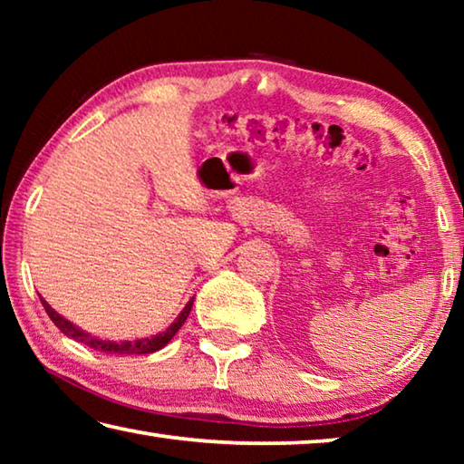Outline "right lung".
Returning <instances> with one entry per match:
<instances>
[{
	"label": "right lung",
	"mask_w": 464,
	"mask_h": 464,
	"mask_svg": "<svg viewBox=\"0 0 464 464\" xmlns=\"http://www.w3.org/2000/svg\"><path fill=\"white\" fill-rule=\"evenodd\" d=\"M41 303H43L46 315L51 317L53 324L57 325L63 334H65L67 337H72V340H75V342H82V343L90 345V348L98 350V352H106V354H151V352H157V350L166 348L171 337H174V335L178 334V329L184 325V321L188 319V315H190V311H192L194 298H190V301H188L184 311L179 313L174 324H171V325L166 329V332L157 334V335H153V337H143V340H132V342L98 340V337L85 334L83 329L73 325L72 321H67L65 317H61L59 313L54 311V309L51 307V304L44 301V298H41Z\"/></svg>",
	"instance_id": "1"
}]
</instances>
